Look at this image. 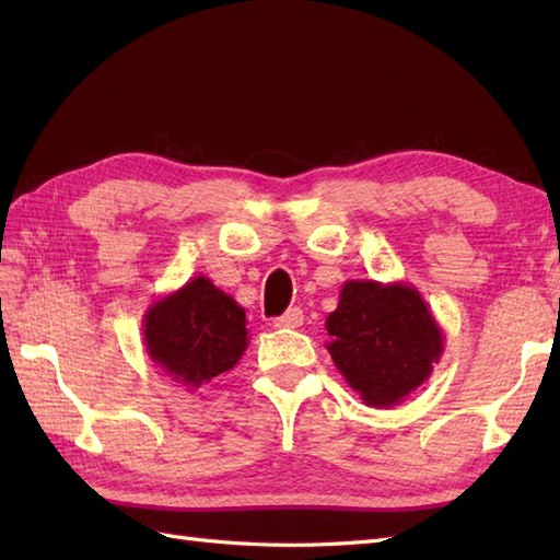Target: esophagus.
Instances as JSON below:
<instances>
[{
	"instance_id": "esophagus-1",
	"label": "esophagus",
	"mask_w": 560,
	"mask_h": 560,
	"mask_svg": "<svg viewBox=\"0 0 560 560\" xmlns=\"http://www.w3.org/2000/svg\"><path fill=\"white\" fill-rule=\"evenodd\" d=\"M303 325V311L301 308H290L284 315L273 319L276 329H296Z\"/></svg>"
}]
</instances>
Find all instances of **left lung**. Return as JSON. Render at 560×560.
Masks as SVG:
<instances>
[{
  "label": "left lung",
  "instance_id": "left-lung-1",
  "mask_svg": "<svg viewBox=\"0 0 560 560\" xmlns=\"http://www.w3.org/2000/svg\"><path fill=\"white\" fill-rule=\"evenodd\" d=\"M327 350L366 406L401 404L444 354V331L413 284L348 280L327 317Z\"/></svg>",
  "mask_w": 560,
  "mask_h": 560
}]
</instances>
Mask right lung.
<instances>
[{
    "mask_svg": "<svg viewBox=\"0 0 560 560\" xmlns=\"http://www.w3.org/2000/svg\"><path fill=\"white\" fill-rule=\"evenodd\" d=\"M245 308L198 276L144 313V348L175 383L196 389L231 371L247 350Z\"/></svg>",
    "mask_w": 560,
    "mask_h": 560,
    "instance_id": "right-lung-1",
    "label": "right lung"
}]
</instances>
